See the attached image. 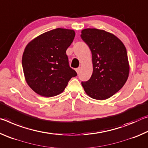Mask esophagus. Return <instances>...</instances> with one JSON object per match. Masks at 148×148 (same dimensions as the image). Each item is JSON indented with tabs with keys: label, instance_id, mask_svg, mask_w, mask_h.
Masks as SVG:
<instances>
[{
	"label": "esophagus",
	"instance_id": "34e87169",
	"mask_svg": "<svg viewBox=\"0 0 148 148\" xmlns=\"http://www.w3.org/2000/svg\"><path fill=\"white\" fill-rule=\"evenodd\" d=\"M76 71L77 72V74H79V72L80 71V68H77L76 69Z\"/></svg>",
	"mask_w": 148,
	"mask_h": 148
}]
</instances>
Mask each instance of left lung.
Returning a JSON list of instances; mask_svg holds the SVG:
<instances>
[{
	"label": "left lung",
	"instance_id": "left-lung-1",
	"mask_svg": "<svg viewBox=\"0 0 148 148\" xmlns=\"http://www.w3.org/2000/svg\"><path fill=\"white\" fill-rule=\"evenodd\" d=\"M81 38L91 50L93 66L91 78L82 82L84 91L92 99H109L122 88L128 79L127 49L117 36L104 30L84 29Z\"/></svg>",
	"mask_w": 148,
	"mask_h": 148
}]
</instances>
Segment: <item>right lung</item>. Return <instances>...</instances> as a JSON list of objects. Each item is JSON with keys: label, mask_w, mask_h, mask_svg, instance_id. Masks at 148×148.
I'll use <instances>...</instances> for the list:
<instances>
[{"label": "right lung", "mask_w": 148, "mask_h": 148, "mask_svg": "<svg viewBox=\"0 0 148 148\" xmlns=\"http://www.w3.org/2000/svg\"><path fill=\"white\" fill-rule=\"evenodd\" d=\"M74 36L73 30L58 28L39 35L27 45L22 66L27 84L37 94L51 97L61 93L69 80L77 76L66 53Z\"/></svg>", "instance_id": "right-lung-1"}]
</instances>
